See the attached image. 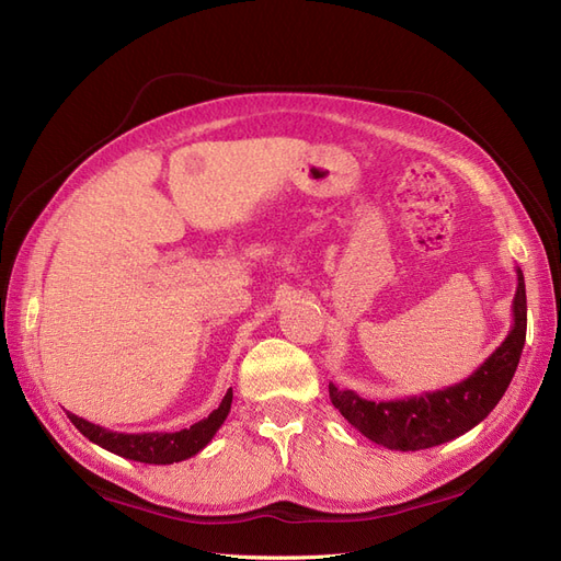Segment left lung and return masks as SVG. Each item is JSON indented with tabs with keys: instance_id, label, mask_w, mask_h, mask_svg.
I'll use <instances>...</instances> for the list:
<instances>
[{
	"instance_id": "1",
	"label": "left lung",
	"mask_w": 561,
	"mask_h": 561,
	"mask_svg": "<svg viewBox=\"0 0 561 561\" xmlns=\"http://www.w3.org/2000/svg\"><path fill=\"white\" fill-rule=\"evenodd\" d=\"M513 325L501 346L461 383L400 400H365L355 390L330 383V400L371 443L396 451L437 447L468 433L489 416L511 386L526 342V290L517 266Z\"/></svg>"
}]
</instances>
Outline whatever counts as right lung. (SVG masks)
<instances>
[{
  "instance_id": "add662e5",
  "label": "right lung",
  "mask_w": 561,
  "mask_h": 561,
  "mask_svg": "<svg viewBox=\"0 0 561 561\" xmlns=\"http://www.w3.org/2000/svg\"><path fill=\"white\" fill-rule=\"evenodd\" d=\"M231 400H233V390L229 388L217 410H213L206 419L196 421L194 426L175 431V433H116L103 426H95V423L81 419L72 412H67V419L75 423V428L83 437H89L91 443L116 456H124V458H130V461H140V463H151V466H168V463L186 461V458L196 456L210 443L215 433L219 431V426H222L225 419L229 416Z\"/></svg>"
}]
</instances>
